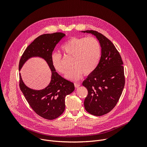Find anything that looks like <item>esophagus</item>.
I'll use <instances>...</instances> for the list:
<instances>
[{
	"instance_id": "obj_1",
	"label": "esophagus",
	"mask_w": 147,
	"mask_h": 147,
	"mask_svg": "<svg viewBox=\"0 0 147 147\" xmlns=\"http://www.w3.org/2000/svg\"><path fill=\"white\" fill-rule=\"evenodd\" d=\"M80 86V83H74V87L76 88H78Z\"/></svg>"
}]
</instances>
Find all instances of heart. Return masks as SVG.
Segmentation results:
<instances>
[{"instance_id": "heart-1", "label": "heart", "mask_w": 147, "mask_h": 147, "mask_svg": "<svg viewBox=\"0 0 147 147\" xmlns=\"http://www.w3.org/2000/svg\"><path fill=\"white\" fill-rule=\"evenodd\" d=\"M65 55L71 58L73 66L66 75L71 81L79 80L83 73L89 75L96 68L101 55L99 42L94 37H71L61 46ZM51 62L54 69L61 74H65L67 66L61 54L54 52L51 55Z\"/></svg>"}]
</instances>
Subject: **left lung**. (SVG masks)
<instances>
[{"label":"left lung","instance_id":"1","mask_svg":"<svg viewBox=\"0 0 147 147\" xmlns=\"http://www.w3.org/2000/svg\"><path fill=\"white\" fill-rule=\"evenodd\" d=\"M96 36L101 47V56L95 70L83 81L88 90L84 105L90 114L100 116L116 105L124 87L125 77L121 56L112 42L94 30L82 31Z\"/></svg>","mask_w":147,"mask_h":147}]
</instances>
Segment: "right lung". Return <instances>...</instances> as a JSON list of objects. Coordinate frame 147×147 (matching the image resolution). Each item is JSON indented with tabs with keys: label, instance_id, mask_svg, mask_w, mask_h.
I'll return each instance as SVG.
<instances>
[{
	"label": "right lung",
	"instance_id": "right-lung-1",
	"mask_svg": "<svg viewBox=\"0 0 147 147\" xmlns=\"http://www.w3.org/2000/svg\"><path fill=\"white\" fill-rule=\"evenodd\" d=\"M65 35L62 32H55L39 36L26 49L19 62L20 70L28 59L38 56L44 59L51 69L52 77L49 84L41 90H34L27 87L20 73L19 74L20 90L30 106L37 115L48 120L55 119L63 113L66 96L74 90V84L60 76L51 62V55L56 44Z\"/></svg>",
	"mask_w": 147,
	"mask_h": 147
}]
</instances>
